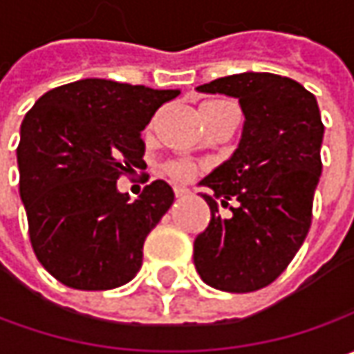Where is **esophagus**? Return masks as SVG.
Segmentation results:
<instances>
[{"mask_svg": "<svg viewBox=\"0 0 354 354\" xmlns=\"http://www.w3.org/2000/svg\"><path fill=\"white\" fill-rule=\"evenodd\" d=\"M173 191H175V197H185V195L189 193V191H187L185 187H179V185H177V187H175Z\"/></svg>", "mask_w": 354, "mask_h": 354, "instance_id": "34e87169", "label": "esophagus"}]
</instances>
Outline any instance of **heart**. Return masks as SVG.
Instances as JSON below:
<instances>
[{
  "label": "heart",
  "mask_w": 354,
  "mask_h": 354,
  "mask_svg": "<svg viewBox=\"0 0 354 354\" xmlns=\"http://www.w3.org/2000/svg\"><path fill=\"white\" fill-rule=\"evenodd\" d=\"M209 104H218V102H209ZM207 106V104H205ZM165 173L173 177V179H177V181H187V179H191L193 177V173H195V167L191 165V163H185V161H169L167 165H165Z\"/></svg>",
  "instance_id": "obj_1"
}]
</instances>
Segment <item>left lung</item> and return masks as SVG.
<instances>
[{
    "label": "left lung",
    "instance_id": "8db88e82",
    "mask_svg": "<svg viewBox=\"0 0 354 354\" xmlns=\"http://www.w3.org/2000/svg\"><path fill=\"white\" fill-rule=\"evenodd\" d=\"M197 90L238 98L246 120L236 151L201 181L212 191L203 195L211 221L195 238V268L214 290L256 292L288 268L309 232L325 129L319 106L299 82L272 73L225 76ZM228 200L237 205L221 217L218 205Z\"/></svg>",
    "mask_w": 354,
    "mask_h": 354
}]
</instances>
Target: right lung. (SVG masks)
I'll use <instances>...</instances> for the list:
<instances>
[{"label": "right lung", "mask_w": 354, "mask_h": 354, "mask_svg": "<svg viewBox=\"0 0 354 354\" xmlns=\"http://www.w3.org/2000/svg\"><path fill=\"white\" fill-rule=\"evenodd\" d=\"M179 90L84 78L48 90L25 114L19 195L37 260L75 290H114L136 278L143 242L173 205L157 179L133 203L116 181L143 165V128Z\"/></svg>", "instance_id": "right-lung-1"}]
</instances>
